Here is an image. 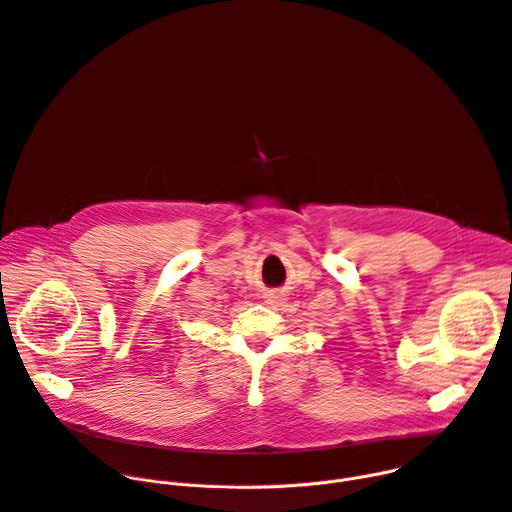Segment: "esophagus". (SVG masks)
Masks as SVG:
<instances>
[{
  "instance_id": "esophagus-1",
  "label": "esophagus",
  "mask_w": 512,
  "mask_h": 512,
  "mask_svg": "<svg viewBox=\"0 0 512 512\" xmlns=\"http://www.w3.org/2000/svg\"><path fill=\"white\" fill-rule=\"evenodd\" d=\"M285 298H283V294H279V291H269V294H265V302L267 304H271V306H277V304H281Z\"/></svg>"
}]
</instances>
